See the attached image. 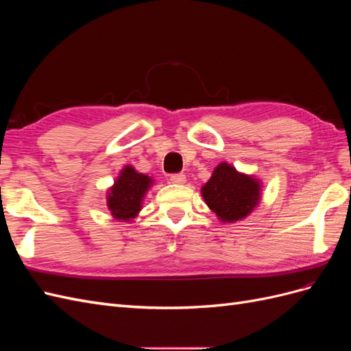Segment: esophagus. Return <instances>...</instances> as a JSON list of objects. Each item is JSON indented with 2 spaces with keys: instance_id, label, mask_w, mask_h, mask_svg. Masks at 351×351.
I'll return each mask as SVG.
<instances>
[{
  "instance_id": "esophagus-1",
  "label": "esophagus",
  "mask_w": 351,
  "mask_h": 351,
  "mask_svg": "<svg viewBox=\"0 0 351 351\" xmlns=\"http://www.w3.org/2000/svg\"><path fill=\"white\" fill-rule=\"evenodd\" d=\"M169 180H171V183H174V184H184L186 176L184 174H173Z\"/></svg>"
}]
</instances>
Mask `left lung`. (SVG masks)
I'll use <instances>...</instances> for the list:
<instances>
[{
  "mask_svg": "<svg viewBox=\"0 0 351 351\" xmlns=\"http://www.w3.org/2000/svg\"><path fill=\"white\" fill-rule=\"evenodd\" d=\"M200 195L221 222L234 224L259 206L262 183L253 174L240 173L224 161L214 168L210 178L202 186Z\"/></svg>",
  "mask_w": 351,
  "mask_h": 351,
  "instance_id": "obj_1",
  "label": "left lung"
}]
</instances>
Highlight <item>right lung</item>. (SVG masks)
Listing matches in <instances>:
<instances>
[{
	"instance_id": "1",
	"label": "right lung",
	"mask_w": 351,
	"mask_h": 351,
	"mask_svg": "<svg viewBox=\"0 0 351 351\" xmlns=\"http://www.w3.org/2000/svg\"><path fill=\"white\" fill-rule=\"evenodd\" d=\"M154 182L152 177L139 173L133 165H125L107 190V206L112 218L120 222L133 221L142 210L143 199Z\"/></svg>"
}]
</instances>
